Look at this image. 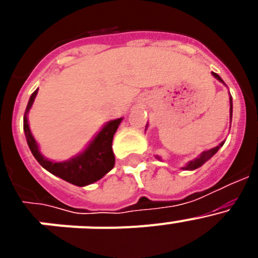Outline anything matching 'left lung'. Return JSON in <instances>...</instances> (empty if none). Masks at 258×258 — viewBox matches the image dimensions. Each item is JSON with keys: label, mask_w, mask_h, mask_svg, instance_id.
I'll list each match as a JSON object with an SVG mask.
<instances>
[{"label": "left lung", "mask_w": 258, "mask_h": 258, "mask_svg": "<svg viewBox=\"0 0 258 258\" xmlns=\"http://www.w3.org/2000/svg\"><path fill=\"white\" fill-rule=\"evenodd\" d=\"M213 76L216 77V79H217V80H220L221 83H223V80L221 79V77L218 76L217 74H214V72H213ZM231 117H232V99H231V98H230V122H231ZM223 143H225V142H221L220 146H217V147H214V149L208 150V151H204L202 155H200L199 157H197L195 160L190 161V163H188L187 165L184 166L183 169L194 170V169H198V168H200V166H202L203 164L206 163V161H208L209 159H211V157L213 156V155L218 151V149H220V147H222Z\"/></svg>", "instance_id": "1"}]
</instances>
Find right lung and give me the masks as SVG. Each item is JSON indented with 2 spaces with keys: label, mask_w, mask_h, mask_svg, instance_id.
I'll list each match as a JSON object with an SVG mask.
<instances>
[{
  "label": "right lung",
  "mask_w": 258,
  "mask_h": 258,
  "mask_svg": "<svg viewBox=\"0 0 258 258\" xmlns=\"http://www.w3.org/2000/svg\"><path fill=\"white\" fill-rule=\"evenodd\" d=\"M37 90L32 93L31 98H29L26 112H24V121H23L27 143H28L29 150L33 154L36 160L44 166L45 169L49 170L50 173H52L59 178L70 182V183L76 184V186H86V184H90L93 182L98 181V179H101L115 165V156H113L112 152V140L113 134L117 131L118 125H120L122 118L109 121L81 155L68 161H63V163H52V161L47 160L40 154L37 143H36L35 138H33L31 131H29L27 113H28L33 101H35Z\"/></svg>",
  "instance_id": "1"
}]
</instances>
